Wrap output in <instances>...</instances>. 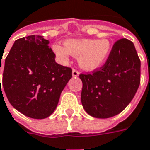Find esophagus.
I'll list each match as a JSON object with an SVG mask.
<instances>
[{
	"label": "esophagus",
	"instance_id": "obj_1",
	"mask_svg": "<svg viewBox=\"0 0 150 150\" xmlns=\"http://www.w3.org/2000/svg\"><path fill=\"white\" fill-rule=\"evenodd\" d=\"M72 74H73V77H78V76H79V74H80V73H79V72H78L77 70L73 69V73H72Z\"/></svg>",
	"mask_w": 150,
	"mask_h": 150
}]
</instances>
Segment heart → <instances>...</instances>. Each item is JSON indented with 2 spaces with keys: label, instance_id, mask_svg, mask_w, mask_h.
Segmentation results:
<instances>
[{
  "label": "heart",
  "instance_id": "1",
  "mask_svg": "<svg viewBox=\"0 0 150 150\" xmlns=\"http://www.w3.org/2000/svg\"><path fill=\"white\" fill-rule=\"evenodd\" d=\"M53 52L61 62H66L69 55L78 57L80 67L86 71H94L100 68L111 52V45L106 39H68L64 47L55 44Z\"/></svg>",
  "mask_w": 150,
  "mask_h": 150
}]
</instances>
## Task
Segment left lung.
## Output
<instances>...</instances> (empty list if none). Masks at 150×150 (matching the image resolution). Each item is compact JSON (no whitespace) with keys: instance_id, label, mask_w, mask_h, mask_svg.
Here are the masks:
<instances>
[{"instance_id":"8db88e82","label":"left lung","mask_w":150,"mask_h":150,"mask_svg":"<svg viewBox=\"0 0 150 150\" xmlns=\"http://www.w3.org/2000/svg\"><path fill=\"white\" fill-rule=\"evenodd\" d=\"M79 77L81 100L88 114L98 119L120 114L131 103L141 81V60L133 43L118 40L100 69Z\"/></svg>"}]
</instances>
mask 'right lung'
Here are the masks:
<instances>
[{
  "label": "right lung",
  "mask_w": 150,
  "mask_h": 150,
  "mask_svg": "<svg viewBox=\"0 0 150 150\" xmlns=\"http://www.w3.org/2000/svg\"><path fill=\"white\" fill-rule=\"evenodd\" d=\"M48 44L40 35L16 40L3 73V88L10 104L24 115L37 120L54 112L72 77V69L56 63Z\"/></svg>",
  "instance_id": "right-lung-1"
}]
</instances>
